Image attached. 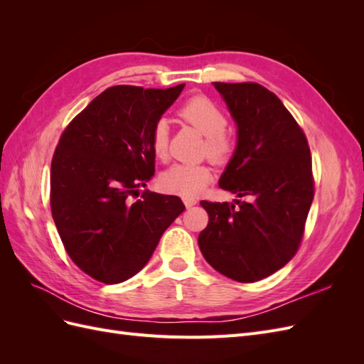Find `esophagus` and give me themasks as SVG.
<instances>
[{"mask_svg":"<svg viewBox=\"0 0 364 364\" xmlns=\"http://www.w3.org/2000/svg\"><path fill=\"white\" fill-rule=\"evenodd\" d=\"M183 203H185L186 208H191V206H194L197 203V200L196 199H183Z\"/></svg>","mask_w":364,"mask_h":364,"instance_id":"obj_1","label":"esophagus"}]
</instances>
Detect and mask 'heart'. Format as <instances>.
<instances>
[{
  "label": "heart",
  "mask_w": 364,
  "mask_h": 364,
  "mask_svg": "<svg viewBox=\"0 0 364 364\" xmlns=\"http://www.w3.org/2000/svg\"><path fill=\"white\" fill-rule=\"evenodd\" d=\"M178 115L185 123L194 126L205 135L202 149L205 156L218 164L226 162L232 156L235 144L234 139L225 132L228 117L218 105L209 100L208 97L196 95L179 107ZM150 139L153 153L159 159L167 158L170 142V126L167 119L159 118L153 124ZM211 181L213 168L208 164H174L159 178L164 191L186 197V199L196 197Z\"/></svg>",
  "instance_id": "1"
}]
</instances>
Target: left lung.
<instances>
[{"instance_id": "obj_1", "label": "left lung", "mask_w": 364, "mask_h": 364, "mask_svg": "<svg viewBox=\"0 0 364 364\" xmlns=\"http://www.w3.org/2000/svg\"><path fill=\"white\" fill-rule=\"evenodd\" d=\"M238 127L220 188L247 202H206L199 235L205 259L225 277L257 282L284 267L299 249L314 197L306 136L279 98L258 83L214 82Z\"/></svg>"}]
</instances>
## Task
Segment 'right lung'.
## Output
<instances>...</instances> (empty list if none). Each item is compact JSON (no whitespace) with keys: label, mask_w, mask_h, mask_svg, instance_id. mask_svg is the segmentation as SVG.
<instances>
[{"label":"right lung","mask_w":364,"mask_h":364,"mask_svg":"<svg viewBox=\"0 0 364 364\" xmlns=\"http://www.w3.org/2000/svg\"><path fill=\"white\" fill-rule=\"evenodd\" d=\"M185 85L107 87L63 130L50 174V203L65 250L91 278L118 284L149 262L185 205L139 186L155 174L151 129Z\"/></svg>","instance_id":"1"}]
</instances>
